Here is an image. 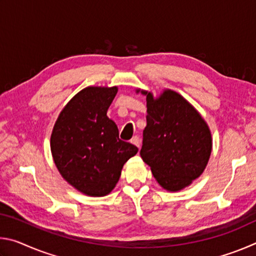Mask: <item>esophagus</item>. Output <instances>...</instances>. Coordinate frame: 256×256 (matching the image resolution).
Masks as SVG:
<instances>
[{
    "instance_id": "esophagus-1",
    "label": "esophagus",
    "mask_w": 256,
    "mask_h": 256,
    "mask_svg": "<svg viewBox=\"0 0 256 256\" xmlns=\"http://www.w3.org/2000/svg\"><path fill=\"white\" fill-rule=\"evenodd\" d=\"M131 144H134V146H136L138 148H140V138L138 136H134L132 138H131Z\"/></svg>"
}]
</instances>
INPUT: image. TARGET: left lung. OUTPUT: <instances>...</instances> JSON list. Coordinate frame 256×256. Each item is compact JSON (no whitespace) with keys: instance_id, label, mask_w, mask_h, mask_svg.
Returning <instances> with one entry per match:
<instances>
[{"instance_id":"8db88e82","label":"left lung","mask_w":256,"mask_h":256,"mask_svg":"<svg viewBox=\"0 0 256 256\" xmlns=\"http://www.w3.org/2000/svg\"><path fill=\"white\" fill-rule=\"evenodd\" d=\"M146 94V126L140 151L158 183L178 190L200 176L209 160L212 140L204 120L175 92L159 99Z\"/></svg>"}]
</instances>
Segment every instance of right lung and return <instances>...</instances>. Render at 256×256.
<instances>
[{
    "label": "right lung",
    "mask_w": 256,
    "mask_h": 256,
    "mask_svg": "<svg viewBox=\"0 0 256 256\" xmlns=\"http://www.w3.org/2000/svg\"><path fill=\"white\" fill-rule=\"evenodd\" d=\"M118 88L88 86L60 112L50 138L54 162L68 183L90 196H106L115 188L123 164L138 148L118 138L107 110Z\"/></svg>",
    "instance_id": "add662e5"
}]
</instances>
